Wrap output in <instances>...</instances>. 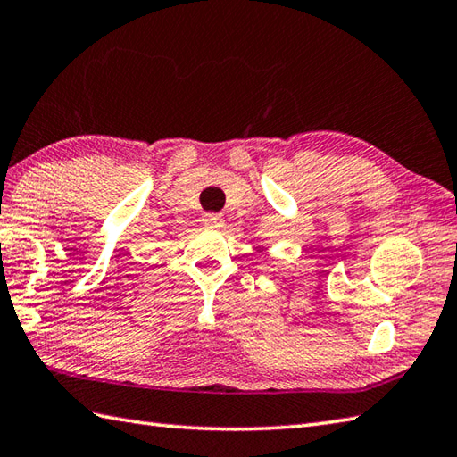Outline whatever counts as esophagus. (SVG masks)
<instances>
[{
    "mask_svg": "<svg viewBox=\"0 0 457 457\" xmlns=\"http://www.w3.org/2000/svg\"><path fill=\"white\" fill-rule=\"evenodd\" d=\"M203 221H204V226H208V228H221V226H224V218H221L220 214H204Z\"/></svg>",
    "mask_w": 457,
    "mask_h": 457,
    "instance_id": "esophagus-1",
    "label": "esophagus"
}]
</instances>
